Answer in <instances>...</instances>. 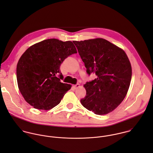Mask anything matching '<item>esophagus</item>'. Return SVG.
<instances>
[{
	"label": "esophagus",
	"mask_w": 153,
	"mask_h": 153,
	"mask_svg": "<svg viewBox=\"0 0 153 153\" xmlns=\"http://www.w3.org/2000/svg\"><path fill=\"white\" fill-rule=\"evenodd\" d=\"M72 87H73L74 89H77L79 87V84H75V85H74L72 86Z\"/></svg>",
	"instance_id": "1"
}]
</instances>
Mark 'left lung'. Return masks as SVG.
Instances as JSON below:
<instances>
[{
  "mask_svg": "<svg viewBox=\"0 0 153 153\" xmlns=\"http://www.w3.org/2000/svg\"><path fill=\"white\" fill-rule=\"evenodd\" d=\"M90 75L97 78L84 85L81 103L97 115L107 114L123 101L130 85L132 69L125 52L109 41L97 38L73 41Z\"/></svg>",
  "mask_w": 153,
  "mask_h": 153,
  "instance_id": "8db88e82",
  "label": "left lung"
}]
</instances>
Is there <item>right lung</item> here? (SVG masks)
<instances>
[{
	"mask_svg": "<svg viewBox=\"0 0 153 153\" xmlns=\"http://www.w3.org/2000/svg\"><path fill=\"white\" fill-rule=\"evenodd\" d=\"M76 53L71 41L56 39H46L29 48L16 68L18 87L25 101L36 109L48 110L58 105L71 87L61 82L64 76L60 66Z\"/></svg>",
	"mask_w": 153,
	"mask_h": 153,
	"instance_id": "add662e5",
	"label": "right lung"
}]
</instances>
